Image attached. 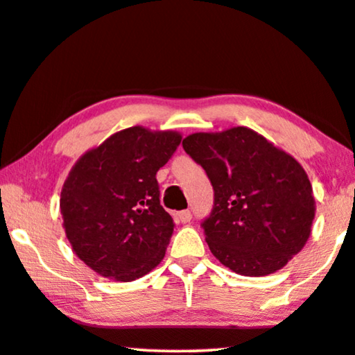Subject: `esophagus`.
I'll return each mask as SVG.
<instances>
[{
    "instance_id": "esophagus-1",
    "label": "esophagus",
    "mask_w": 355,
    "mask_h": 355,
    "mask_svg": "<svg viewBox=\"0 0 355 355\" xmlns=\"http://www.w3.org/2000/svg\"><path fill=\"white\" fill-rule=\"evenodd\" d=\"M191 211H188V209H185V211H180L178 212V219H180L183 224H187V222H190L191 220Z\"/></svg>"
}]
</instances>
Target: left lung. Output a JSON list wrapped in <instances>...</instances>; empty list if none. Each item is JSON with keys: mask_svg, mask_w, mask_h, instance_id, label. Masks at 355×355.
<instances>
[{"mask_svg": "<svg viewBox=\"0 0 355 355\" xmlns=\"http://www.w3.org/2000/svg\"><path fill=\"white\" fill-rule=\"evenodd\" d=\"M182 146L214 190L201 227L224 266L242 276H266L304 248L315 200L305 170L292 155L245 126L190 135Z\"/></svg>", "mask_w": 355, "mask_h": 355, "instance_id": "8db88e82", "label": "left lung"}]
</instances>
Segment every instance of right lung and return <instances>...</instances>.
I'll list each match as a JSON object with an SVG mask.
<instances>
[{
	"label": "right lung",
	"mask_w": 355,
	"mask_h": 355,
	"mask_svg": "<svg viewBox=\"0 0 355 355\" xmlns=\"http://www.w3.org/2000/svg\"><path fill=\"white\" fill-rule=\"evenodd\" d=\"M182 136L133 126L76 162L61 190L63 225L74 253L103 277L135 281L162 261L173 220L155 175Z\"/></svg>",
	"instance_id": "add662e5"
}]
</instances>
